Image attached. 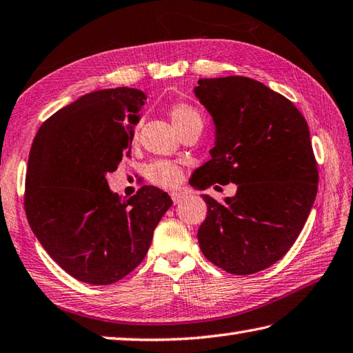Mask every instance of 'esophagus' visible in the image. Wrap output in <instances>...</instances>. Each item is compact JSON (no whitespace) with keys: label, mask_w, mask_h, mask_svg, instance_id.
<instances>
[{"label":"esophagus","mask_w":353,"mask_h":353,"mask_svg":"<svg viewBox=\"0 0 353 353\" xmlns=\"http://www.w3.org/2000/svg\"><path fill=\"white\" fill-rule=\"evenodd\" d=\"M170 196H172V201H174V204H179L185 196H188V194L183 190H175V192H172Z\"/></svg>","instance_id":"34e87169"}]
</instances>
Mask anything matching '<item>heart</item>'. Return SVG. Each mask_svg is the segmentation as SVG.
Listing matches in <instances>:
<instances>
[{
  "label": "heart",
  "mask_w": 353,
  "mask_h": 353,
  "mask_svg": "<svg viewBox=\"0 0 353 353\" xmlns=\"http://www.w3.org/2000/svg\"><path fill=\"white\" fill-rule=\"evenodd\" d=\"M169 115L172 123L175 124L179 134H185L189 129L195 128V125H203V118L198 114V110L192 108L188 103H175L170 105ZM132 141H137V130L132 135ZM149 181L152 184L158 185L163 189H172L181 181L183 178V169L178 164L172 161H165V159H159V161L152 163L148 172Z\"/></svg>",
  "instance_id": "b5f03b06"
}]
</instances>
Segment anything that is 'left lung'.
Here are the masks:
<instances>
[{
  "instance_id": "8db88e82",
  "label": "left lung",
  "mask_w": 353,
  "mask_h": 353,
  "mask_svg": "<svg viewBox=\"0 0 353 353\" xmlns=\"http://www.w3.org/2000/svg\"><path fill=\"white\" fill-rule=\"evenodd\" d=\"M199 99L215 123L212 158L190 185H238L218 203L203 195V255L234 275L268 269L288 254L303 230L318 190L309 125L288 98L245 77L199 79ZM218 188V185H215Z\"/></svg>"
}]
</instances>
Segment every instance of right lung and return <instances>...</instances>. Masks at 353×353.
I'll return each instance as SVG.
<instances>
[{
    "label": "right lung",
    "instance_id": "right-lung-1",
    "mask_svg": "<svg viewBox=\"0 0 353 353\" xmlns=\"http://www.w3.org/2000/svg\"><path fill=\"white\" fill-rule=\"evenodd\" d=\"M145 95L117 88L83 95L46 119L33 139L24 209L46 252L77 280L108 285L148 254L170 196L154 185L123 199L105 175L130 157Z\"/></svg>",
    "mask_w": 353,
    "mask_h": 353
}]
</instances>
